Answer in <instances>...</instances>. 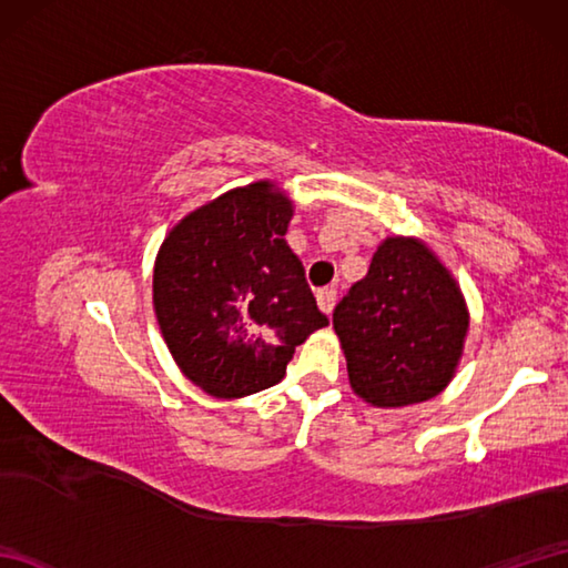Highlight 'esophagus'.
<instances>
[{
    "label": "esophagus",
    "instance_id": "esophagus-1",
    "mask_svg": "<svg viewBox=\"0 0 568 568\" xmlns=\"http://www.w3.org/2000/svg\"><path fill=\"white\" fill-rule=\"evenodd\" d=\"M317 305L322 312H327V315H332V310L336 305V291L334 287H322V291L317 293Z\"/></svg>",
    "mask_w": 568,
    "mask_h": 568
}]
</instances>
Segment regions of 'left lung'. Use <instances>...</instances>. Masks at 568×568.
<instances>
[{
	"instance_id": "left-lung-1",
	"label": "left lung",
	"mask_w": 568,
	"mask_h": 568,
	"mask_svg": "<svg viewBox=\"0 0 568 568\" xmlns=\"http://www.w3.org/2000/svg\"><path fill=\"white\" fill-rule=\"evenodd\" d=\"M468 310L452 273L417 239L388 236L334 310L348 383L376 407L439 395L458 366Z\"/></svg>"
}]
</instances>
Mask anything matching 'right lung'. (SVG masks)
<instances>
[{"label": "right lung", "instance_id": "add662e5", "mask_svg": "<svg viewBox=\"0 0 568 568\" xmlns=\"http://www.w3.org/2000/svg\"><path fill=\"white\" fill-rule=\"evenodd\" d=\"M291 216L293 202L261 180L202 204L163 241L155 317L180 371L207 395L271 388L295 346L329 324L283 239Z\"/></svg>", "mask_w": 568, "mask_h": 568}]
</instances>
